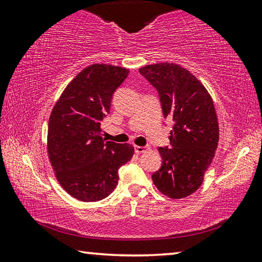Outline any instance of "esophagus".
I'll use <instances>...</instances> for the list:
<instances>
[{"label":"esophagus","instance_id":"obj_1","mask_svg":"<svg viewBox=\"0 0 262 262\" xmlns=\"http://www.w3.org/2000/svg\"><path fill=\"white\" fill-rule=\"evenodd\" d=\"M134 150H135L136 154H142V152L147 151V147H140V145H135Z\"/></svg>","mask_w":262,"mask_h":262}]
</instances>
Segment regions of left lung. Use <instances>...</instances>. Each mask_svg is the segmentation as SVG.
Instances as JSON below:
<instances>
[{
  "mask_svg": "<svg viewBox=\"0 0 262 262\" xmlns=\"http://www.w3.org/2000/svg\"><path fill=\"white\" fill-rule=\"evenodd\" d=\"M139 72L157 90L164 118L173 121L170 147L158 149L163 162L152 181L168 198H186L201 186L219 144L214 103L202 83L178 64H149Z\"/></svg>",
  "mask_w": 262,
  "mask_h": 262,
  "instance_id": "1",
  "label": "left lung"
}]
</instances>
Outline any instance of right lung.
<instances>
[{"instance_id":"1","label":"right lung","mask_w":262,"mask_h":262,"mask_svg":"<svg viewBox=\"0 0 262 262\" xmlns=\"http://www.w3.org/2000/svg\"><path fill=\"white\" fill-rule=\"evenodd\" d=\"M128 69L110 64L86 67L66 88L48 121L47 149L56 179L79 201L103 200L117 187L118 171L134 148L105 141L100 125L110 113Z\"/></svg>"}]
</instances>
